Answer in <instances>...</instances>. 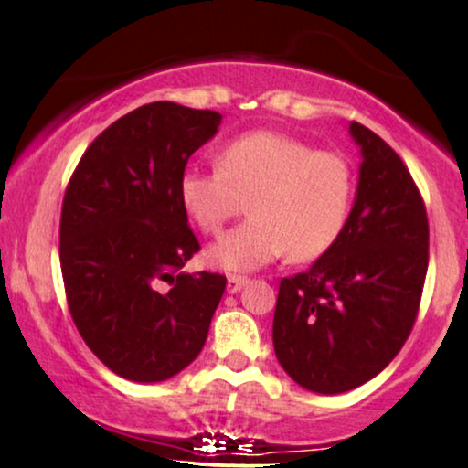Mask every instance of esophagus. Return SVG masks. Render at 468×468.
Returning a JSON list of instances; mask_svg holds the SVG:
<instances>
[{"mask_svg": "<svg viewBox=\"0 0 468 468\" xmlns=\"http://www.w3.org/2000/svg\"><path fill=\"white\" fill-rule=\"evenodd\" d=\"M249 282V279L245 277V275H229L228 277V292L229 294H234V292H239V290L245 286V283Z\"/></svg>", "mask_w": 468, "mask_h": 468, "instance_id": "esophagus-1", "label": "esophagus"}]
</instances>
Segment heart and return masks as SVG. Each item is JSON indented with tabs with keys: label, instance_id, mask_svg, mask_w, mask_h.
Segmentation results:
<instances>
[{
	"label": "heart",
	"instance_id": "obj_1",
	"mask_svg": "<svg viewBox=\"0 0 468 468\" xmlns=\"http://www.w3.org/2000/svg\"><path fill=\"white\" fill-rule=\"evenodd\" d=\"M355 189L344 154L279 131L234 137L217 154V169H186L178 185L182 208L206 234H219L249 202L251 219L206 253L226 271L260 269L286 251L292 262L323 258L344 234Z\"/></svg>",
	"mask_w": 468,
	"mask_h": 468
}]
</instances>
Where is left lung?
I'll return each mask as SVG.
<instances>
[{"instance_id": "obj_1", "label": "left lung", "mask_w": 468, "mask_h": 468, "mask_svg": "<svg viewBox=\"0 0 468 468\" xmlns=\"http://www.w3.org/2000/svg\"><path fill=\"white\" fill-rule=\"evenodd\" d=\"M359 189L335 247L279 283L272 344L290 378L315 393L372 380L409 339L428 272V215L396 150L359 122Z\"/></svg>"}]
</instances>
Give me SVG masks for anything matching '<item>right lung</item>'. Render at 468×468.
Returning a JSON list of instances; mask_svg holds the SVG:
<instances>
[{
  "label": "right lung",
  "mask_w": 468,
  "mask_h": 468,
  "mask_svg": "<svg viewBox=\"0 0 468 468\" xmlns=\"http://www.w3.org/2000/svg\"><path fill=\"white\" fill-rule=\"evenodd\" d=\"M219 124L210 109L137 107L88 145L66 186L59 264L72 323L126 380H167L189 366L226 290L219 272H182L199 242L178 193Z\"/></svg>",
  "instance_id": "obj_1"
}]
</instances>
